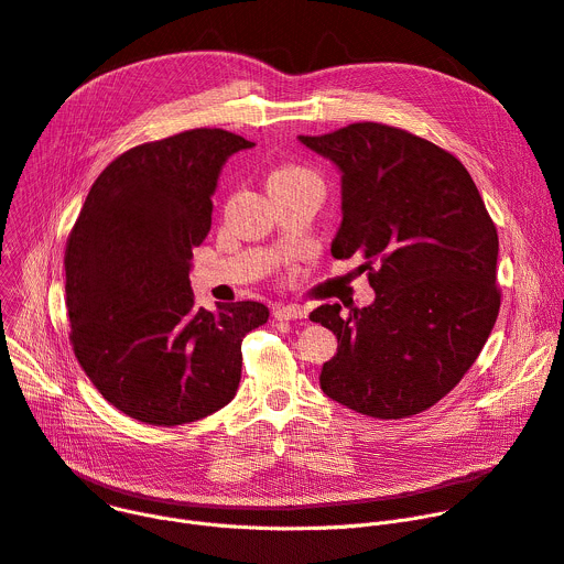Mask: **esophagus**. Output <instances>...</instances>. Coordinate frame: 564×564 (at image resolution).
Here are the masks:
<instances>
[{"label": "esophagus", "mask_w": 564, "mask_h": 564, "mask_svg": "<svg viewBox=\"0 0 564 564\" xmlns=\"http://www.w3.org/2000/svg\"><path fill=\"white\" fill-rule=\"evenodd\" d=\"M274 317H276V319H304V317H306V308H302V306H297V304L276 306V308H274Z\"/></svg>", "instance_id": "34e87169"}]
</instances>
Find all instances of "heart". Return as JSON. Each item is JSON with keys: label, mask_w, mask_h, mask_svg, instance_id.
I'll return each mask as SVG.
<instances>
[{"label": "heart", "mask_w": 564, "mask_h": 564, "mask_svg": "<svg viewBox=\"0 0 564 564\" xmlns=\"http://www.w3.org/2000/svg\"><path fill=\"white\" fill-rule=\"evenodd\" d=\"M292 177H294V181H317V177L311 171H306L302 166H283V169L272 173V181L270 183H274V181H292Z\"/></svg>", "instance_id": "1"}]
</instances>
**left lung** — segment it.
Here are the masks:
<instances>
[{
  "label": "left lung",
  "mask_w": 564,
  "mask_h": 564,
  "mask_svg": "<svg viewBox=\"0 0 564 564\" xmlns=\"http://www.w3.org/2000/svg\"><path fill=\"white\" fill-rule=\"evenodd\" d=\"M300 141L340 169L332 256L361 253L375 290L366 308L311 313L338 338L319 387L364 416H413L457 387L494 329L496 226L464 164L427 139L351 123Z\"/></svg>",
  "instance_id": "obj_1"
}]
</instances>
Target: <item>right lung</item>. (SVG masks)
<instances>
[{
  "mask_svg": "<svg viewBox=\"0 0 564 564\" xmlns=\"http://www.w3.org/2000/svg\"><path fill=\"white\" fill-rule=\"evenodd\" d=\"M240 134L196 128L130 148L94 183L66 245L73 351L100 395L148 425H183L226 406L242 375V338L264 304L198 308L192 249L213 224Z\"/></svg>",
  "mask_w": 564,
  "mask_h": 564,
  "instance_id": "right-lung-1",
  "label": "right lung"
}]
</instances>
